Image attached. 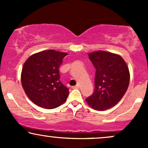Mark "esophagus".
<instances>
[{
	"instance_id": "obj_1",
	"label": "esophagus",
	"mask_w": 148,
	"mask_h": 148,
	"mask_svg": "<svg viewBox=\"0 0 148 148\" xmlns=\"http://www.w3.org/2000/svg\"><path fill=\"white\" fill-rule=\"evenodd\" d=\"M79 87H80L79 84H77V85H76V86H74V87H73V88H74V89H78V88H79Z\"/></svg>"
}]
</instances>
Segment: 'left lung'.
<instances>
[{"label": "left lung", "instance_id": "8db88e82", "mask_svg": "<svg viewBox=\"0 0 148 148\" xmlns=\"http://www.w3.org/2000/svg\"><path fill=\"white\" fill-rule=\"evenodd\" d=\"M96 68L95 91L86 99L93 109L105 111L118 103L125 95L130 74L124 59L118 54L97 51L88 54Z\"/></svg>", "mask_w": 148, "mask_h": 148}]
</instances>
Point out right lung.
I'll use <instances>...</instances> for the list:
<instances>
[{
	"label": "right lung",
	"mask_w": 148,
	"mask_h": 148,
	"mask_svg": "<svg viewBox=\"0 0 148 148\" xmlns=\"http://www.w3.org/2000/svg\"><path fill=\"white\" fill-rule=\"evenodd\" d=\"M67 53L50 49L33 54L22 67V87L28 97L42 108L52 109L62 105L69 89L60 81L59 67Z\"/></svg>",
	"instance_id": "obj_1"
}]
</instances>
